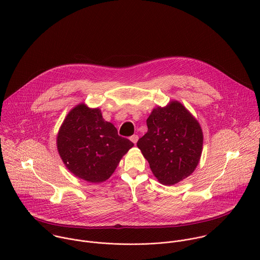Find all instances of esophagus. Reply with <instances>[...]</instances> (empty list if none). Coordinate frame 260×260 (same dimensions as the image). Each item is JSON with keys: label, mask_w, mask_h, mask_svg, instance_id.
Here are the masks:
<instances>
[{"label": "esophagus", "mask_w": 260, "mask_h": 260, "mask_svg": "<svg viewBox=\"0 0 260 260\" xmlns=\"http://www.w3.org/2000/svg\"><path fill=\"white\" fill-rule=\"evenodd\" d=\"M129 140L136 145L137 142H138V140H139V136H138V135H133V136L129 138Z\"/></svg>", "instance_id": "esophagus-1"}]
</instances>
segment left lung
Here are the masks:
<instances>
[{"instance_id": "left-lung-1", "label": "left lung", "mask_w": 260, "mask_h": 260, "mask_svg": "<svg viewBox=\"0 0 260 260\" xmlns=\"http://www.w3.org/2000/svg\"><path fill=\"white\" fill-rule=\"evenodd\" d=\"M148 132L137 146L156 179L174 185L190 176L200 162L203 131L199 121L178 101L152 110Z\"/></svg>"}]
</instances>
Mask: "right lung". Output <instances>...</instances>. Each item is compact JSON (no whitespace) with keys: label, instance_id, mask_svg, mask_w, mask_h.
<instances>
[{"label":"right lung","instance_id":"right-lung-1","mask_svg":"<svg viewBox=\"0 0 260 260\" xmlns=\"http://www.w3.org/2000/svg\"><path fill=\"white\" fill-rule=\"evenodd\" d=\"M56 145L60 158L73 175L101 183L114 173L134 143L118 136L116 127L104 120L99 108L79 104L64 118Z\"/></svg>","mask_w":260,"mask_h":260}]
</instances>
